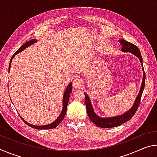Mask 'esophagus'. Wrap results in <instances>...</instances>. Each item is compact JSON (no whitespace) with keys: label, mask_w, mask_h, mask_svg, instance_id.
<instances>
[{"label":"esophagus","mask_w":157,"mask_h":157,"mask_svg":"<svg viewBox=\"0 0 157 157\" xmlns=\"http://www.w3.org/2000/svg\"><path fill=\"white\" fill-rule=\"evenodd\" d=\"M73 86L74 88L79 89L82 86V82L79 78H75L73 81Z\"/></svg>","instance_id":"1"}]
</instances>
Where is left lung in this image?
I'll return each instance as SVG.
<instances>
[{
    "instance_id": "obj_1",
    "label": "left lung",
    "mask_w": 157,
    "mask_h": 157,
    "mask_svg": "<svg viewBox=\"0 0 157 157\" xmlns=\"http://www.w3.org/2000/svg\"><path fill=\"white\" fill-rule=\"evenodd\" d=\"M119 43L121 44L122 46L121 50L122 52H130L133 54L135 56H136L140 60V62L141 63L142 66V70L143 71V80L141 83V86H140V91L139 92L136 100L134 101V105L132 107L130 108L125 113H124L121 115L117 116H113V117H106V118H103V117H100L96 113H95L93 108V106L91 104V101L90 100L89 95H87L86 93H84L85 95V104H86V111L88 113L89 118H90L93 123H94L95 125L102 127V128H111V127H115L121 125L122 124L125 123V122L129 121L130 119L132 118V116L134 115L136 113V110L139 107V103L140 99H141V95L143 94V90H144L145 87V73L144 72V69H143V59L141 54H140V50L139 48L132 43L127 41L124 39H120L118 41Z\"/></svg>"
}]
</instances>
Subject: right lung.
<instances>
[{
  "label": "right lung",
  "mask_w": 157,
  "mask_h": 157,
  "mask_svg": "<svg viewBox=\"0 0 157 157\" xmlns=\"http://www.w3.org/2000/svg\"><path fill=\"white\" fill-rule=\"evenodd\" d=\"M37 41L36 39H32V40L29 41L28 42H26L25 44H24L23 45H22L17 50V51L16 52L14 55H12V57H11V59H10V65H9V73H10V67H11V63L12 62V59L14 57V56L18 53L21 52V51H23V50H25L26 48H28L29 46H30L31 45L34 44V43H36ZM71 91H72V83L70 82L69 84L66 87V89L64 91V94H63V107H62V112H61L60 115L59 116V117L55 120L54 122H52V123H50V124H45V125H34V124H32L28 123L27 121H25L24 119H23L22 117L20 116L19 114V116L21 117V118L22 119L23 121V122L26 124H28V126H30V127H33L34 129H54L56 127L58 124H59L62 121V120L63 119V118L65 117L66 115V109H67V106H68V100H69V98H70V94Z\"/></svg>",
  "instance_id": "add662e5"
}]
</instances>
